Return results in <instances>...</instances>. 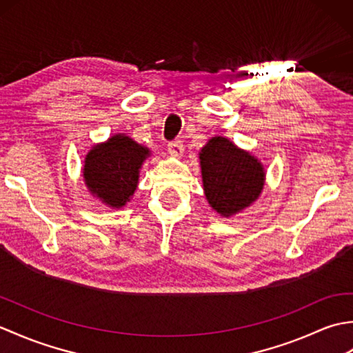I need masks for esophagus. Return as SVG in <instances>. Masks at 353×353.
<instances>
[{
  "label": "esophagus",
  "mask_w": 353,
  "mask_h": 353,
  "mask_svg": "<svg viewBox=\"0 0 353 353\" xmlns=\"http://www.w3.org/2000/svg\"><path fill=\"white\" fill-rule=\"evenodd\" d=\"M183 152H185V147L182 144V141H172L168 144V153L172 157H182Z\"/></svg>",
  "instance_id": "esophagus-1"
}]
</instances>
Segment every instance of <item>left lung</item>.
Masks as SVG:
<instances>
[{"label":"left lung","mask_w":353,"mask_h":353,"mask_svg":"<svg viewBox=\"0 0 353 353\" xmlns=\"http://www.w3.org/2000/svg\"><path fill=\"white\" fill-rule=\"evenodd\" d=\"M205 197L224 219L250 208L265 185V168L256 156L224 137H212L199 153Z\"/></svg>","instance_id":"left-lung-1"}]
</instances>
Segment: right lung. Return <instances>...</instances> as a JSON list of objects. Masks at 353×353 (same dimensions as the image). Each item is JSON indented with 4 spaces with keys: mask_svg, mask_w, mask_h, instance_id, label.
I'll return each instance as SVG.
<instances>
[{
    "mask_svg": "<svg viewBox=\"0 0 353 353\" xmlns=\"http://www.w3.org/2000/svg\"><path fill=\"white\" fill-rule=\"evenodd\" d=\"M150 153L148 147L124 133L92 145L81 168L88 191L112 209L125 206L138 188L139 171Z\"/></svg>",
    "mask_w": 353,
    "mask_h": 353,
    "instance_id": "add662e5",
    "label": "right lung"
}]
</instances>
